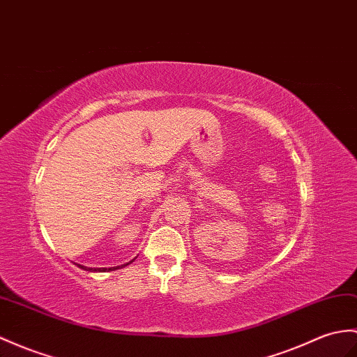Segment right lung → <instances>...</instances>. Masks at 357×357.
Listing matches in <instances>:
<instances>
[{"label": "right lung", "instance_id": "right-lung-1", "mask_svg": "<svg viewBox=\"0 0 357 357\" xmlns=\"http://www.w3.org/2000/svg\"><path fill=\"white\" fill-rule=\"evenodd\" d=\"M134 261V260H132ZM132 261H129V263H132ZM129 263H126V264H129ZM126 264H123V266H126ZM79 268H82V269H85V271H100V272H105V271H112V269H119V268H121V266H117V268H109V269H106V268H86V266H82V264H77Z\"/></svg>", "mask_w": 357, "mask_h": 357}]
</instances>
